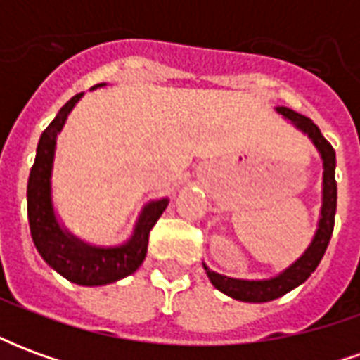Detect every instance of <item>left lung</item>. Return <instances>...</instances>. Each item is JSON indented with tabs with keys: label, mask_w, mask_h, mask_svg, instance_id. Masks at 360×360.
Instances as JSON below:
<instances>
[{
	"label": "left lung",
	"mask_w": 360,
	"mask_h": 360,
	"mask_svg": "<svg viewBox=\"0 0 360 360\" xmlns=\"http://www.w3.org/2000/svg\"><path fill=\"white\" fill-rule=\"evenodd\" d=\"M279 115L295 125L301 133L309 136L312 144L316 146L318 154L322 158L324 173H322V208H320V219H318L316 233L312 237V241L302 252L301 257L295 260L293 264L279 271L278 276L270 279H237L221 276L218 271H212L206 264L204 270L210 278L212 285L219 289L221 293L229 295L231 299L245 302H268L278 299L281 295L293 291L295 287H299L310 278V274L316 270L320 260L324 257L328 243L332 239L333 221H335V208H338V183H335V150L332 144L326 141L320 129H318L312 119L304 117L297 111L289 110L285 105L276 108Z\"/></svg>",
	"instance_id": "obj_1"
}]
</instances>
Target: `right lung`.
<instances>
[{
	"instance_id": "1",
	"label": "right lung",
	"mask_w": 360,
	"mask_h": 360,
	"mask_svg": "<svg viewBox=\"0 0 360 360\" xmlns=\"http://www.w3.org/2000/svg\"><path fill=\"white\" fill-rule=\"evenodd\" d=\"M100 86H105V82L96 84L94 89ZM81 98L82 92L73 96L59 110L56 119L46 127V131L38 141L34 165L28 177L27 210L34 247L40 252V257L48 262V266L73 283L96 287L119 281L139 270V266L146 258L150 229L164 214L169 198H160L146 204L139 214L133 235L117 247H96L84 243L71 233L65 226H61L51 198V173H53L58 134L61 133L69 113Z\"/></svg>"
}]
</instances>
